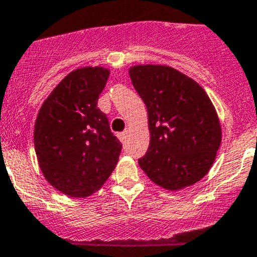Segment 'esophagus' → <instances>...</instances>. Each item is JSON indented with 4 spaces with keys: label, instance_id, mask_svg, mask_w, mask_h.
<instances>
[{
    "label": "esophagus",
    "instance_id": "1",
    "mask_svg": "<svg viewBox=\"0 0 257 257\" xmlns=\"http://www.w3.org/2000/svg\"><path fill=\"white\" fill-rule=\"evenodd\" d=\"M127 138V131H123V133H119L118 134V139L121 140V143H124Z\"/></svg>",
    "mask_w": 257,
    "mask_h": 257
}]
</instances>
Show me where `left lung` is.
Here are the masks:
<instances>
[{
	"instance_id": "left-lung-1",
	"label": "left lung",
	"mask_w": 257,
	"mask_h": 257,
	"mask_svg": "<svg viewBox=\"0 0 257 257\" xmlns=\"http://www.w3.org/2000/svg\"><path fill=\"white\" fill-rule=\"evenodd\" d=\"M128 74L148 109L150 143L140 168L171 191L205 177L222 141L219 117L205 90L171 66L136 65Z\"/></svg>"
}]
</instances>
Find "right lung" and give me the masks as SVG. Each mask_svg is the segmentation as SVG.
<instances>
[{
  "label": "right lung",
  "mask_w": 257,
  "mask_h": 257,
  "mask_svg": "<svg viewBox=\"0 0 257 257\" xmlns=\"http://www.w3.org/2000/svg\"><path fill=\"white\" fill-rule=\"evenodd\" d=\"M109 70L79 67L63 77L38 112L34 149L43 177L70 197L100 190L118 162L122 144L96 107Z\"/></svg>",
  "instance_id": "add662e5"
}]
</instances>
